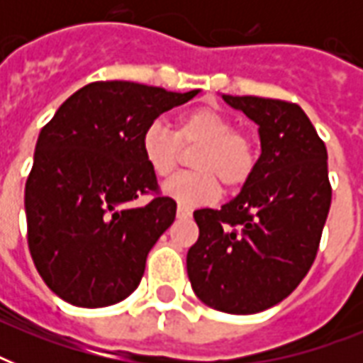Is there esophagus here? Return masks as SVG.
<instances>
[{
    "instance_id": "1",
    "label": "esophagus",
    "mask_w": 363,
    "mask_h": 363,
    "mask_svg": "<svg viewBox=\"0 0 363 363\" xmlns=\"http://www.w3.org/2000/svg\"><path fill=\"white\" fill-rule=\"evenodd\" d=\"M177 216H179V218H190V216H192V211L188 209V207H184V205H179V207H177Z\"/></svg>"
}]
</instances>
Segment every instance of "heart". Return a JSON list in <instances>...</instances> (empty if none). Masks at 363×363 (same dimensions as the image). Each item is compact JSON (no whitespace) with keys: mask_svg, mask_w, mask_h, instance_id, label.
<instances>
[{"mask_svg":"<svg viewBox=\"0 0 363 363\" xmlns=\"http://www.w3.org/2000/svg\"><path fill=\"white\" fill-rule=\"evenodd\" d=\"M192 147H198L190 158L196 171L164 184V192L182 205L213 203L220 196V182L228 188L242 186L258 165L254 137L235 130L232 118L215 107H198L179 116L175 133L162 122H152L141 135L145 162L160 179L175 173L181 148Z\"/></svg>","mask_w":363,"mask_h":363,"instance_id":"obj_1","label":"heart"}]
</instances>
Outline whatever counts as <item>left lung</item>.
Returning a JSON list of instances; mask_svg holds the SVG:
<instances>
[{
    "label": "left lung",
    "instance_id": "8db88e82",
    "mask_svg": "<svg viewBox=\"0 0 363 363\" xmlns=\"http://www.w3.org/2000/svg\"><path fill=\"white\" fill-rule=\"evenodd\" d=\"M258 124L250 181L220 209L194 213L199 238L188 279L205 305L254 315L281 303L315 262L332 203L326 145L303 109L256 96H222Z\"/></svg>",
    "mask_w": 363,
    "mask_h": 363
}]
</instances>
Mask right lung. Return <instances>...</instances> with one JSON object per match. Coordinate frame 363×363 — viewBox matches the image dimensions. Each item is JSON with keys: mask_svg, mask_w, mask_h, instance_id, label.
I'll list each match as a JSON object with an SVG mask.
<instances>
[{"mask_svg": "<svg viewBox=\"0 0 363 363\" xmlns=\"http://www.w3.org/2000/svg\"><path fill=\"white\" fill-rule=\"evenodd\" d=\"M198 92L90 82L43 128L26 181L28 247L58 298L98 309L139 286L150 248L177 213L175 201L158 192L141 135L162 113ZM145 193L153 199L137 206Z\"/></svg>", "mask_w": 363, "mask_h": 363, "instance_id": "1", "label": "right lung"}]
</instances>
